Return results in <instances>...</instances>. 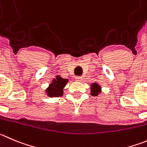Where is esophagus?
<instances>
[{
	"label": "esophagus",
	"instance_id": "34e87169",
	"mask_svg": "<svg viewBox=\"0 0 147 147\" xmlns=\"http://www.w3.org/2000/svg\"><path fill=\"white\" fill-rule=\"evenodd\" d=\"M75 80H76V81L80 82L82 80H83V78H81V77H80V76H77V77H75Z\"/></svg>",
	"mask_w": 147,
	"mask_h": 147
}]
</instances>
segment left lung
I'll return each instance as SVG.
<instances>
[{
  "mask_svg": "<svg viewBox=\"0 0 147 147\" xmlns=\"http://www.w3.org/2000/svg\"><path fill=\"white\" fill-rule=\"evenodd\" d=\"M101 86L96 83H94L90 86V94L94 96H96L101 93Z\"/></svg>",
  "mask_w": 147,
  "mask_h": 147,
  "instance_id": "1",
  "label": "left lung"
}]
</instances>
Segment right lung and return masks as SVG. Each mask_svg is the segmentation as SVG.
Returning a JSON list of instances; mask_svg holds the SVG:
<instances>
[{"mask_svg":"<svg viewBox=\"0 0 147 147\" xmlns=\"http://www.w3.org/2000/svg\"><path fill=\"white\" fill-rule=\"evenodd\" d=\"M68 79H64L59 75L56 76L49 86L46 90L47 95L49 97H58L63 95V89L68 83Z\"/></svg>","mask_w":147,"mask_h":147,"instance_id":"right-lung-1","label":"right lung"}]
</instances>
